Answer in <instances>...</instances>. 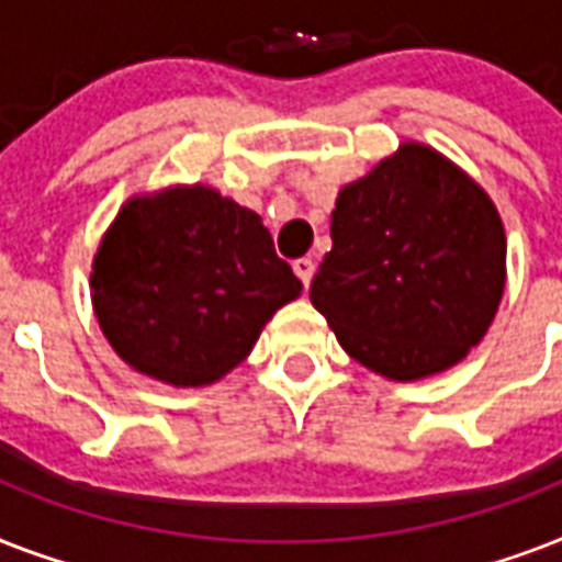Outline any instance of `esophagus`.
Returning <instances> with one entry per match:
<instances>
[{"label":"esophagus","mask_w":562,"mask_h":562,"mask_svg":"<svg viewBox=\"0 0 562 562\" xmlns=\"http://www.w3.org/2000/svg\"><path fill=\"white\" fill-rule=\"evenodd\" d=\"M294 273L300 277V282L308 289V282H312V277H315V262L308 259V256H303V259H294Z\"/></svg>","instance_id":"34e87169"}]
</instances>
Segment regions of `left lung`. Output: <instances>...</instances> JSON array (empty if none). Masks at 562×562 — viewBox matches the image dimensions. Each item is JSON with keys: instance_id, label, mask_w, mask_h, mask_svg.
Segmentation results:
<instances>
[{"instance_id": "obj_1", "label": "left lung", "mask_w": 562, "mask_h": 562, "mask_svg": "<svg viewBox=\"0 0 562 562\" xmlns=\"http://www.w3.org/2000/svg\"><path fill=\"white\" fill-rule=\"evenodd\" d=\"M505 227L479 183L426 145H402L344 187L333 250L308 297L352 359L411 382L484 338L505 291Z\"/></svg>"}]
</instances>
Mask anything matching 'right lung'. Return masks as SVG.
<instances>
[{
	"label": "right lung",
	"instance_id": "obj_1",
	"mask_svg": "<svg viewBox=\"0 0 562 562\" xmlns=\"http://www.w3.org/2000/svg\"><path fill=\"white\" fill-rule=\"evenodd\" d=\"M300 289L262 218L206 187L125 203L92 262V306L113 350L178 387L241 364Z\"/></svg>",
	"mask_w": 562,
	"mask_h": 562
}]
</instances>
